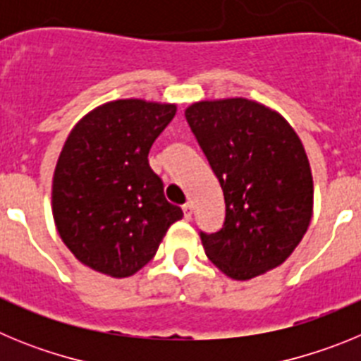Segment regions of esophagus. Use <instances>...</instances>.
I'll return each instance as SVG.
<instances>
[{"label":"esophagus","mask_w":361,"mask_h":361,"mask_svg":"<svg viewBox=\"0 0 361 361\" xmlns=\"http://www.w3.org/2000/svg\"><path fill=\"white\" fill-rule=\"evenodd\" d=\"M183 212H184V219L190 220L191 215H193V206H191L190 202L184 204V206H183Z\"/></svg>","instance_id":"obj_1"}]
</instances>
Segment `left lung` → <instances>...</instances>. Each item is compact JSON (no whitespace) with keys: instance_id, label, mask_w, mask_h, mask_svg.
Instances as JSON below:
<instances>
[{"instance_id":"1","label":"left lung","mask_w":361,"mask_h":361,"mask_svg":"<svg viewBox=\"0 0 361 361\" xmlns=\"http://www.w3.org/2000/svg\"><path fill=\"white\" fill-rule=\"evenodd\" d=\"M184 116L224 191V226L200 231L208 258L235 280L279 267L312 215L311 166L300 137L275 110L244 97L193 103Z\"/></svg>"}]
</instances>
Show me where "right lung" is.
I'll return each mask as SVG.
<instances>
[{
	"label": "right lung",
	"instance_id": "add662e5",
	"mask_svg": "<svg viewBox=\"0 0 361 361\" xmlns=\"http://www.w3.org/2000/svg\"><path fill=\"white\" fill-rule=\"evenodd\" d=\"M175 111V104L119 99L86 114L70 132L54 171L52 213L81 264L114 279L132 276L183 219L148 164Z\"/></svg>",
	"mask_w": 361,
	"mask_h": 361
}]
</instances>
